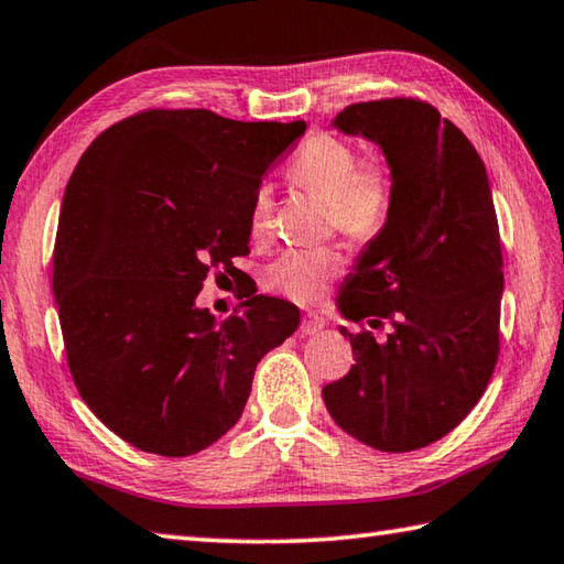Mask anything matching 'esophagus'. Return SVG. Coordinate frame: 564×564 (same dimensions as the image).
Returning <instances> with one entry per match:
<instances>
[{
	"label": "esophagus",
	"mask_w": 564,
	"mask_h": 564,
	"mask_svg": "<svg viewBox=\"0 0 564 564\" xmlns=\"http://www.w3.org/2000/svg\"><path fill=\"white\" fill-rule=\"evenodd\" d=\"M324 327H327V322H324V317H319L317 312H310L307 317L302 319V334H319Z\"/></svg>",
	"instance_id": "esophagus-1"
}]
</instances>
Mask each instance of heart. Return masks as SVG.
<instances>
[{
	"label": "heart",
	"instance_id": "b5f03b06",
	"mask_svg": "<svg viewBox=\"0 0 564 564\" xmlns=\"http://www.w3.org/2000/svg\"><path fill=\"white\" fill-rule=\"evenodd\" d=\"M288 175L304 191L319 195L329 205L334 227L354 240L373 237L387 223L391 171L379 155L359 161L347 141L317 133L292 158ZM247 227L257 240L272 230V195L264 185L252 193ZM341 267L334 250H290L267 267L264 288L302 304L317 302Z\"/></svg>",
	"mask_w": 564,
	"mask_h": 564
}]
</instances>
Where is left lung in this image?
I'll use <instances>...</instances> for the list:
<instances>
[{"instance_id": "1", "label": "left lung", "mask_w": 564, "mask_h": 564, "mask_svg": "<svg viewBox=\"0 0 564 564\" xmlns=\"http://www.w3.org/2000/svg\"><path fill=\"white\" fill-rule=\"evenodd\" d=\"M381 148L389 217L344 280L337 307L357 364L322 389L329 416L367 446L406 453L451 433L480 401L500 351L502 252L486 165L431 104L381 98L332 121Z\"/></svg>"}]
</instances>
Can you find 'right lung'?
Listing matches in <instances>:
<instances>
[{
	"mask_svg": "<svg viewBox=\"0 0 564 564\" xmlns=\"http://www.w3.org/2000/svg\"><path fill=\"white\" fill-rule=\"evenodd\" d=\"M304 128L155 108L106 128L68 177L54 245L68 371L138 451L213 446L240 421L257 364L300 327V310L267 294L225 322L195 300L210 267L250 250L252 193Z\"/></svg>",
	"mask_w": 564,
	"mask_h": 564,
	"instance_id": "obj_1",
	"label": "right lung"
}]
</instances>
